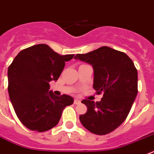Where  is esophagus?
Here are the masks:
<instances>
[{"instance_id": "34e87169", "label": "esophagus", "mask_w": 154, "mask_h": 154, "mask_svg": "<svg viewBox=\"0 0 154 154\" xmlns=\"http://www.w3.org/2000/svg\"><path fill=\"white\" fill-rule=\"evenodd\" d=\"M73 103H74L75 105H78V104H80V103H81V101L78 99H75L74 100V101H73Z\"/></svg>"}]
</instances>
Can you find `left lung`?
Masks as SVG:
<instances>
[{
    "label": "left lung",
    "mask_w": 154,
    "mask_h": 154,
    "mask_svg": "<svg viewBox=\"0 0 154 154\" xmlns=\"http://www.w3.org/2000/svg\"><path fill=\"white\" fill-rule=\"evenodd\" d=\"M74 59L91 64L94 73V89L97 94L103 93L100 101H81L88 110L80 116V121L91 133H110L125 121L137 95V69L125 53L108 46L77 54Z\"/></svg>",
    "instance_id": "obj_1"
}]
</instances>
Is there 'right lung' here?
Instances as JSON below:
<instances>
[{
    "instance_id": "right-lung-1",
    "label": "right lung",
    "mask_w": 154,
    "mask_h": 154,
    "mask_svg": "<svg viewBox=\"0 0 154 154\" xmlns=\"http://www.w3.org/2000/svg\"><path fill=\"white\" fill-rule=\"evenodd\" d=\"M73 56H61L49 45L38 44L21 50L9 66V97L18 119L30 130L51 129L64 108L73 104L72 97H58L49 89V82L58 80L65 62Z\"/></svg>"
}]
</instances>
